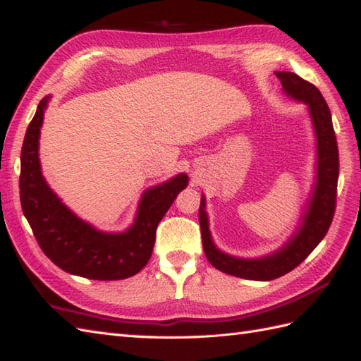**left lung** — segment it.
Returning <instances> with one entry per match:
<instances>
[{"label": "left lung", "instance_id": "1", "mask_svg": "<svg viewBox=\"0 0 361 361\" xmlns=\"http://www.w3.org/2000/svg\"><path fill=\"white\" fill-rule=\"evenodd\" d=\"M275 76L280 80L286 95L308 106L316 134V185L298 231L294 233L293 238H289V241L280 250L264 258H236L219 250L211 239L208 216L204 211V197H202L199 209L203 250L209 263L216 269L228 275L259 281L279 279L281 275L291 272L327 235L336 208V186L338 172H340L338 144L334 123H331V114L321 92L314 84L302 80L295 73L277 72Z\"/></svg>", "mask_w": 361, "mask_h": 361}]
</instances>
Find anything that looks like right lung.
Instances as JSON below:
<instances>
[{"label": "right lung", "mask_w": 361, "mask_h": 361, "mask_svg": "<svg viewBox=\"0 0 361 361\" xmlns=\"http://www.w3.org/2000/svg\"><path fill=\"white\" fill-rule=\"evenodd\" d=\"M49 97L42 98L21 147L20 202L40 249L68 274L90 280H122L136 275L152 257L161 219L183 189L180 173L147 189L136 221L125 233H103L75 216L56 195L40 171L39 137Z\"/></svg>", "instance_id": "1"}]
</instances>
